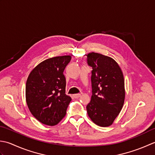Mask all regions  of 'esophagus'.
<instances>
[{
    "label": "esophagus",
    "instance_id": "34e87169",
    "mask_svg": "<svg viewBox=\"0 0 155 155\" xmlns=\"http://www.w3.org/2000/svg\"><path fill=\"white\" fill-rule=\"evenodd\" d=\"M81 96V94H74V97L75 98H79Z\"/></svg>",
    "mask_w": 155,
    "mask_h": 155
}]
</instances>
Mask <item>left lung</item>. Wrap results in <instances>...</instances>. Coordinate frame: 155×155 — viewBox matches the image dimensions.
Here are the masks:
<instances>
[{
    "label": "left lung",
    "instance_id": "1",
    "mask_svg": "<svg viewBox=\"0 0 155 155\" xmlns=\"http://www.w3.org/2000/svg\"><path fill=\"white\" fill-rule=\"evenodd\" d=\"M87 64L92 68V96L86 106L87 114L96 124L109 126L117 117L124 104L123 74L114 60L100 53H88Z\"/></svg>",
    "mask_w": 155,
    "mask_h": 155
}]
</instances>
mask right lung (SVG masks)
<instances>
[{
    "label": "right lung",
    "mask_w": 155,
    "mask_h": 155,
    "mask_svg": "<svg viewBox=\"0 0 155 155\" xmlns=\"http://www.w3.org/2000/svg\"><path fill=\"white\" fill-rule=\"evenodd\" d=\"M69 55L47 59L35 68L26 83V101L33 116L42 124L53 126L64 117L71 98L65 94L64 71Z\"/></svg>",
    "instance_id": "add662e5"
}]
</instances>
